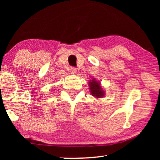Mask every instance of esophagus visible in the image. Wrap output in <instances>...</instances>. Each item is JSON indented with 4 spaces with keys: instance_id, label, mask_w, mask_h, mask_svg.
I'll use <instances>...</instances> for the list:
<instances>
[{
    "instance_id": "obj_1",
    "label": "esophagus",
    "mask_w": 160,
    "mask_h": 160,
    "mask_svg": "<svg viewBox=\"0 0 160 160\" xmlns=\"http://www.w3.org/2000/svg\"><path fill=\"white\" fill-rule=\"evenodd\" d=\"M69 70L70 71V72H71V73H72V74H75V72H76V68H75V67H72V66H71V67H70V68H69Z\"/></svg>"
}]
</instances>
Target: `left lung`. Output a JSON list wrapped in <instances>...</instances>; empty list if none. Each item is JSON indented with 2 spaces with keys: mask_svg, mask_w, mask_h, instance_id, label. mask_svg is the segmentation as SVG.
<instances>
[{
  "mask_svg": "<svg viewBox=\"0 0 160 160\" xmlns=\"http://www.w3.org/2000/svg\"><path fill=\"white\" fill-rule=\"evenodd\" d=\"M89 85H90V92L92 94V96L97 97V98L104 97V92L102 91L99 82H97L95 80H92V82H89Z\"/></svg>",
  "mask_w": 160,
  "mask_h": 160,
  "instance_id": "left-lung-1",
  "label": "left lung"
}]
</instances>
